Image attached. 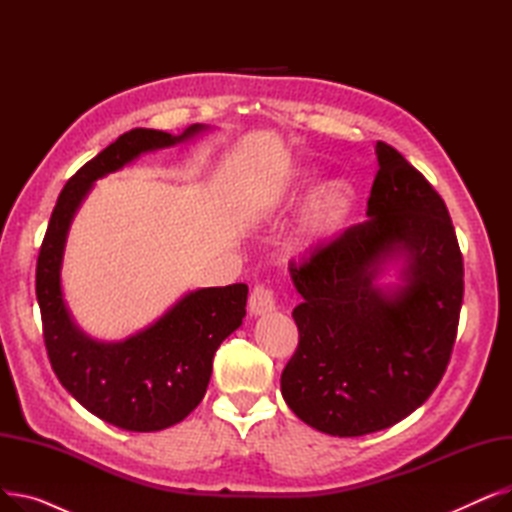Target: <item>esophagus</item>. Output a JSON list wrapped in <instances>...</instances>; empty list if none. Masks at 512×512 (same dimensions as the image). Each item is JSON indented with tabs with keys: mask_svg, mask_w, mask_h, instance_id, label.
Returning a JSON list of instances; mask_svg holds the SVG:
<instances>
[{
	"mask_svg": "<svg viewBox=\"0 0 512 512\" xmlns=\"http://www.w3.org/2000/svg\"><path fill=\"white\" fill-rule=\"evenodd\" d=\"M276 309V297L274 290H270L267 286H255L251 297H249V311L251 315H265Z\"/></svg>",
	"mask_w": 512,
	"mask_h": 512,
	"instance_id": "obj_1",
	"label": "esophagus"
}]
</instances>
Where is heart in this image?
I'll use <instances>...</instances> for the list:
<instances>
[{
  "instance_id": "1",
  "label": "heart",
  "mask_w": 512,
  "mask_h": 512,
  "mask_svg": "<svg viewBox=\"0 0 512 512\" xmlns=\"http://www.w3.org/2000/svg\"><path fill=\"white\" fill-rule=\"evenodd\" d=\"M313 180L315 174L311 170H297L290 174L272 195V205L288 207L297 203ZM357 205L359 195L351 182L332 178L317 184L299 213L297 226H294V247L305 255L330 247L353 222Z\"/></svg>"
}]
</instances>
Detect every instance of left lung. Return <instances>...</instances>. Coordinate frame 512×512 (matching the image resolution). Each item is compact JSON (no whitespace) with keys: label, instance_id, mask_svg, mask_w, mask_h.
Listing matches in <instances>:
<instances>
[{"label":"left lung","instance_id":"1","mask_svg":"<svg viewBox=\"0 0 512 512\" xmlns=\"http://www.w3.org/2000/svg\"><path fill=\"white\" fill-rule=\"evenodd\" d=\"M375 155L367 222L290 263L303 303L282 396L338 438L380 432L432 396L463 305V255L442 197L394 147L380 141ZM390 269L397 282L382 285Z\"/></svg>","mask_w":512,"mask_h":512}]
</instances>
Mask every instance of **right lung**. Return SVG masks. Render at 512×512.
Masks as SVG:
<instances>
[{"label":"right lung","instance_id":"obj_1","mask_svg":"<svg viewBox=\"0 0 512 512\" xmlns=\"http://www.w3.org/2000/svg\"><path fill=\"white\" fill-rule=\"evenodd\" d=\"M205 124L174 137L134 128L80 168L53 207L37 261V301L47 355L60 384L89 413L126 432H159L180 423L205 396L213 355L247 315V284L186 292L153 324L118 342L91 338L78 328L62 290L66 240L76 211L93 184L143 153L199 137Z\"/></svg>","mask_w":512,"mask_h":512}]
</instances>
